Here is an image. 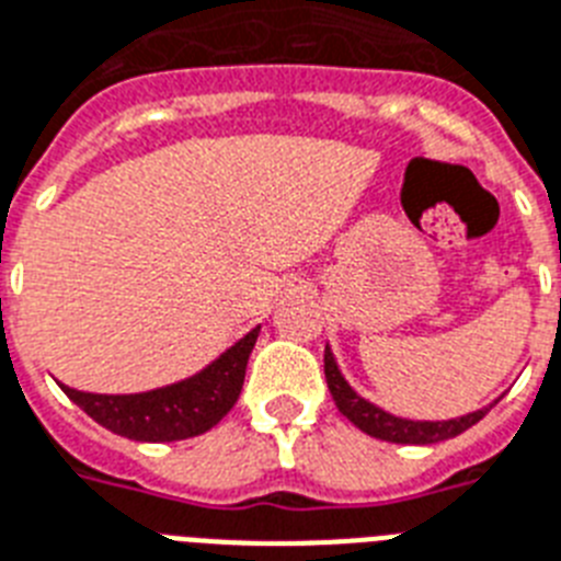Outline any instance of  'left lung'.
Returning <instances> with one entry per match:
<instances>
[{"label":"left lung","mask_w":561,"mask_h":561,"mask_svg":"<svg viewBox=\"0 0 561 561\" xmlns=\"http://www.w3.org/2000/svg\"><path fill=\"white\" fill-rule=\"evenodd\" d=\"M325 380L336 409H340L359 432H366L371 438L389 440V444H440V440L455 438V435H461V432H467L470 426H476V423L490 412V407H484L478 409V412L453 417V421H409V417H398V414L375 407L371 400L359 398L357 391H354L352 386H348V380L343 377V371L336 366L334 354H331L328 345Z\"/></svg>","instance_id":"left-lung-1"}]
</instances>
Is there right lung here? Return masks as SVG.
I'll return each instance as SVG.
<instances>
[{"mask_svg":"<svg viewBox=\"0 0 561 561\" xmlns=\"http://www.w3.org/2000/svg\"><path fill=\"white\" fill-rule=\"evenodd\" d=\"M259 331L262 325L248 331L239 343L218 354L198 375L161 389L138 391V394H94V391L59 386L89 417L123 438L147 440V444L195 438L213 430L236 407Z\"/></svg>","mask_w":561,"mask_h":561,"instance_id":"obj_1","label":"right lung"}]
</instances>
